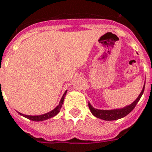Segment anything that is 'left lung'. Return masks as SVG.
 <instances>
[{
  "instance_id": "left-lung-1",
  "label": "left lung",
  "mask_w": 152,
  "mask_h": 152,
  "mask_svg": "<svg viewBox=\"0 0 152 152\" xmlns=\"http://www.w3.org/2000/svg\"><path fill=\"white\" fill-rule=\"evenodd\" d=\"M145 84L143 85L141 93L139 95V96L137 97L135 101L131 103L129 105H126V107L122 108V109H115V110H98V109H95L93 107L91 104L88 102V107L90 110L91 113H93V115L96 118H98L102 120H105V121H113V120H118V119L124 118L125 116H126L127 114L133 110L137 103L139 102V101L141 98L143 91H144Z\"/></svg>"
}]
</instances>
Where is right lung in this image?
<instances>
[{
	"mask_svg": "<svg viewBox=\"0 0 152 152\" xmlns=\"http://www.w3.org/2000/svg\"><path fill=\"white\" fill-rule=\"evenodd\" d=\"M66 93H67V90L65 91V93H64V95L62 96L61 100H60V102H59V104L56 106L55 109H54L53 110L50 111V112H48L47 113H44V114H42V115H35V116H32V115H26V114H23V113H18L20 115H22V116L25 117V118H26L30 119L31 121H35V122H41V121H44V120H47V119H49L50 118H53L56 115H57L58 113H59V110H60V109L62 107V104L64 103V97L66 96Z\"/></svg>",
	"mask_w": 152,
	"mask_h": 152,
	"instance_id": "1",
	"label": "right lung"
}]
</instances>
